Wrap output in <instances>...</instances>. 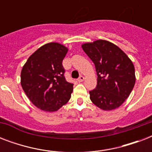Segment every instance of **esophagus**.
Returning <instances> with one entry per match:
<instances>
[{
  "instance_id": "obj_1",
  "label": "esophagus",
  "mask_w": 152,
  "mask_h": 152,
  "mask_svg": "<svg viewBox=\"0 0 152 152\" xmlns=\"http://www.w3.org/2000/svg\"><path fill=\"white\" fill-rule=\"evenodd\" d=\"M77 80H78L79 82H82V81L84 80V77H83V76H80V77H79Z\"/></svg>"
}]
</instances>
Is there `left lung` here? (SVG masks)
<instances>
[{
	"label": "left lung",
	"instance_id": "obj_1",
	"mask_svg": "<svg viewBox=\"0 0 152 152\" xmlns=\"http://www.w3.org/2000/svg\"><path fill=\"white\" fill-rule=\"evenodd\" d=\"M82 48L95 64L96 88L90 99L103 110L118 108L129 96L136 82L134 65L118 46L105 40L85 43Z\"/></svg>",
	"mask_w": 152,
	"mask_h": 152
}]
</instances>
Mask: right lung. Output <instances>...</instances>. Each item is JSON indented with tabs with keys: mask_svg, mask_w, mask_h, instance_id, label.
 <instances>
[{
	"mask_svg": "<svg viewBox=\"0 0 152 152\" xmlns=\"http://www.w3.org/2000/svg\"><path fill=\"white\" fill-rule=\"evenodd\" d=\"M68 49L57 42L41 46L30 56L21 71V86L42 110H57L70 99L73 83L66 80L62 65Z\"/></svg>",
	"mask_w": 152,
	"mask_h": 152,
	"instance_id": "1",
	"label": "right lung"
}]
</instances>
